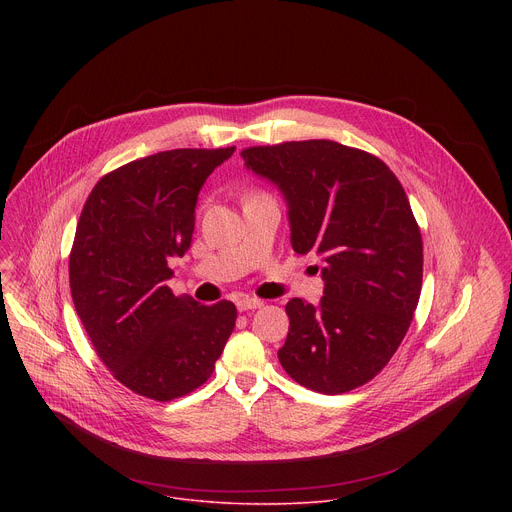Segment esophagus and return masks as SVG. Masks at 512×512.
<instances>
[{"instance_id": "obj_1", "label": "esophagus", "mask_w": 512, "mask_h": 512, "mask_svg": "<svg viewBox=\"0 0 512 512\" xmlns=\"http://www.w3.org/2000/svg\"><path fill=\"white\" fill-rule=\"evenodd\" d=\"M261 306H263V302H261V300H257V298H243V300H239V302H237L239 312L257 310V308H261Z\"/></svg>"}]
</instances>
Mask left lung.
<instances>
[{"label":"left lung","mask_w":512,"mask_h":512,"mask_svg":"<svg viewBox=\"0 0 512 512\" xmlns=\"http://www.w3.org/2000/svg\"><path fill=\"white\" fill-rule=\"evenodd\" d=\"M241 156L283 194L294 251L324 261L320 304L285 306L281 367L326 395L369 383L405 338L421 294L423 243L401 182L379 158L330 139Z\"/></svg>","instance_id":"1"}]
</instances>
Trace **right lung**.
<instances>
[{"instance_id":"obj_1","label":"right lung","mask_w":512,"mask_h":512,"mask_svg":"<svg viewBox=\"0 0 512 512\" xmlns=\"http://www.w3.org/2000/svg\"><path fill=\"white\" fill-rule=\"evenodd\" d=\"M235 148L170 150L103 176L89 194L68 275L77 314L111 375L172 401L214 371L237 320L233 302L174 296L170 257L192 243L198 192Z\"/></svg>"}]
</instances>
